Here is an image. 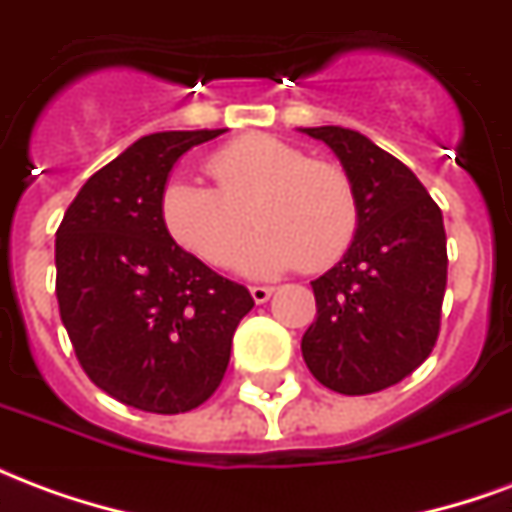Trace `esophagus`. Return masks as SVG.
<instances>
[{"label": "esophagus", "mask_w": 512, "mask_h": 512, "mask_svg": "<svg viewBox=\"0 0 512 512\" xmlns=\"http://www.w3.org/2000/svg\"><path fill=\"white\" fill-rule=\"evenodd\" d=\"M249 293H252L255 304H266V301L274 296V288H268V285H255V288H249Z\"/></svg>", "instance_id": "esophagus-1"}]
</instances>
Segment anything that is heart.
I'll return each instance as SVG.
<instances>
[{
	"instance_id": "1",
	"label": "heart",
	"mask_w": 512,
	"mask_h": 512,
	"mask_svg": "<svg viewBox=\"0 0 512 512\" xmlns=\"http://www.w3.org/2000/svg\"><path fill=\"white\" fill-rule=\"evenodd\" d=\"M205 167L216 185L172 175L158 197L167 233L211 266H227L252 216L263 224L235 257L249 277L323 268L351 246L359 205L340 167L312 161L277 136L249 134L216 147Z\"/></svg>"
}]
</instances>
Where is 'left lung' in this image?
Listing matches in <instances>:
<instances>
[{
	"instance_id": "left-lung-1",
	"label": "left lung",
	"mask_w": 512,
	"mask_h": 512,
	"mask_svg": "<svg viewBox=\"0 0 512 512\" xmlns=\"http://www.w3.org/2000/svg\"><path fill=\"white\" fill-rule=\"evenodd\" d=\"M299 131L332 147L359 205L348 252L312 282L318 318L301 337V354L312 376L340 395L381 392L411 376L439 337L444 219L417 175L365 134Z\"/></svg>"
}]
</instances>
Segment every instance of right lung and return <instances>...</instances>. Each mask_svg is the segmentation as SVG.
Returning <instances> with one entry per match:
<instances>
[{"instance_id":"obj_1","label":"right lung","mask_w":512,"mask_h":512,"mask_svg":"<svg viewBox=\"0 0 512 512\" xmlns=\"http://www.w3.org/2000/svg\"><path fill=\"white\" fill-rule=\"evenodd\" d=\"M227 128L136 139L76 194L57 230V301L79 365L98 389L153 414L216 392L249 290L180 249L158 213L186 150Z\"/></svg>"}]
</instances>
